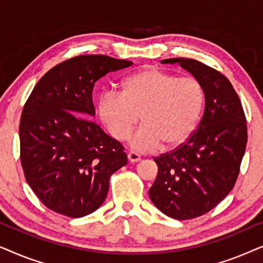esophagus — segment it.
<instances>
[{
    "label": "esophagus",
    "mask_w": 263,
    "mask_h": 263,
    "mask_svg": "<svg viewBox=\"0 0 263 263\" xmlns=\"http://www.w3.org/2000/svg\"><path fill=\"white\" fill-rule=\"evenodd\" d=\"M128 159H129V161H132V163H138V161L141 160V157H140V154L135 153V152H129Z\"/></svg>",
    "instance_id": "34e87169"
}]
</instances>
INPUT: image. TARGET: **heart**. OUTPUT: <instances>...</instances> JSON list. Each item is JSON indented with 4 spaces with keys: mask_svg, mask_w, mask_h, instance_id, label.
Listing matches in <instances>:
<instances>
[{
    "mask_svg": "<svg viewBox=\"0 0 263 263\" xmlns=\"http://www.w3.org/2000/svg\"><path fill=\"white\" fill-rule=\"evenodd\" d=\"M204 103L202 86L196 79L178 78L157 67H146L121 82V93L104 92L98 112L107 132L123 140L132 135L138 151L177 148L186 142L199 124Z\"/></svg>",
    "mask_w": 263,
    "mask_h": 263,
    "instance_id": "1",
    "label": "heart"
}]
</instances>
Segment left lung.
<instances>
[{
  "mask_svg": "<svg viewBox=\"0 0 263 263\" xmlns=\"http://www.w3.org/2000/svg\"><path fill=\"white\" fill-rule=\"evenodd\" d=\"M161 63H179L193 74L206 102L199 127L186 142L154 158L158 175L148 190L158 210L188 220L213 210L232 190L246 152L247 120L238 95L220 71L182 57Z\"/></svg>",
  "mask_w": 263,
  "mask_h": 263,
  "instance_id": "left-lung-1",
  "label": "left lung"
}]
</instances>
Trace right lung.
<instances>
[{"label":"right lung","mask_w":263,"mask_h":263,"mask_svg":"<svg viewBox=\"0 0 263 263\" xmlns=\"http://www.w3.org/2000/svg\"><path fill=\"white\" fill-rule=\"evenodd\" d=\"M105 55H81L42 77L20 118L25 178L49 210L70 218L102 206L111 175L128 163L124 147L96 122L92 91L110 71L132 66Z\"/></svg>","instance_id":"1"}]
</instances>
